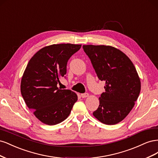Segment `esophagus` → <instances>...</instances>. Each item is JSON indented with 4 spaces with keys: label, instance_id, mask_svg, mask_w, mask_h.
<instances>
[{
    "label": "esophagus",
    "instance_id": "obj_1",
    "mask_svg": "<svg viewBox=\"0 0 158 158\" xmlns=\"http://www.w3.org/2000/svg\"><path fill=\"white\" fill-rule=\"evenodd\" d=\"M88 95H89V94L88 93H84V94H81V97H82V98H85L88 97Z\"/></svg>",
    "mask_w": 158,
    "mask_h": 158
}]
</instances>
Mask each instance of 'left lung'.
I'll use <instances>...</instances> for the list:
<instances>
[{"mask_svg": "<svg viewBox=\"0 0 158 158\" xmlns=\"http://www.w3.org/2000/svg\"><path fill=\"white\" fill-rule=\"evenodd\" d=\"M98 78L106 82L99 106L94 116L106 125H115L135 106L141 84L136 70L122 51L106 45H83Z\"/></svg>", "mask_w": 158, "mask_h": 158, "instance_id": "obj_1", "label": "left lung"}]
</instances>
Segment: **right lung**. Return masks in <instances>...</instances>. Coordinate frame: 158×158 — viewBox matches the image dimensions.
Here are the masks:
<instances>
[{
	"label": "right lung",
	"mask_w": 158,
	"mask_h": 158,
	"mask_svg": "<svg viewBox=\"0 0 158 158\" xmlns=\"http://www.w3.org/2000/svg\"><path fill=\"white\" fill-rule=\"evenodd\" d=\"M81 45L70 44L44 47L28 63L21 81V94L35 116L48 125L60 123L69 117L78 97L70 89L57 87L65 77L68 60Z\"/></svg>",
	"instance_id": "add662e5"
}]
</instances>
